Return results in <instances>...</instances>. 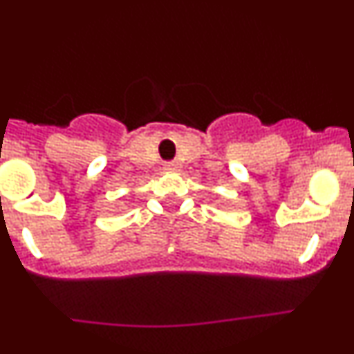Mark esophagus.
I'll list each match as a JSON object with an SVG mask.
<instances>
[{"instance_id":"esophagus-1","label":"esophagus","mask_w":354,"mask_h":354,"mask_svg":"<svg viewBox=\"0 0 354 354\" xmlns=\"http://www.w3.org/2000/svg\"><path fill=\"white\" fill-rule=\"evenodd\" d=\"M181 167V164L178 162V160H167V162H164V169L167 171H178Z\"/></svg>"}]
</instances>
